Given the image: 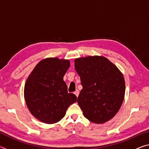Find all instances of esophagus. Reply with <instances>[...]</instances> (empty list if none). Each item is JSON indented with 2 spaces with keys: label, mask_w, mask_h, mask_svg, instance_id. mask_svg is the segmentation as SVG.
I'll list each match as a JSON object with an SVG mask.
<instances>
[{
  "label": "esophagus",
  "mask_w": 149,
  "mask_h": 149,
  "mask_svg": "<svg viewBox=\"0 0 149 149\" xmlns=\"http://www.w3.org/2000/svg\"><path fill=\"white\" fill-rule=\"evenodd\" d=\"M74 94L76 95V97H78V95H79V91H78L77 89L74 92Z\"/></svg>",
  "instance_id": "1"
}]
</instances>
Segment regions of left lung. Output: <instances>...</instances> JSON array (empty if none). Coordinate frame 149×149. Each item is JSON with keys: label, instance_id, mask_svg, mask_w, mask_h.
<instances>
[{"label": "left lung", "instance_id": "left-lung-1", "mask_svg": "<svg viewBox=\"0 0 149 149\" xmlns=\"http://www.w3.org/2000/svg\"><path fill=\"white\" fill-rule=\"evenodd\" d=\"M74 62L83 86L77 103L84 116L95 123H103L112 119L124 99L123 74L104 56L79 58Z\"/></svg>", "mask_w": 149, "mask_h": 149}]
</instances>
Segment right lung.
Returning <instances> with one entry per match:
<instances>
[{
	"label": "right lung",
	"instance_id": "add662e5",
	"mask_svg": "<svg viewBox=\"0 0 149 149\" xmlns=\"http://www.w3.org/2000/svg\"><path fill=\"white\" fill-rule=\"evenodd\" d=\"M70 65L68 60L48 58L39 62L27 78L24 87L27 107L41 122H59L70 105L76 102V96L68 93L63 80Z\"/></svg>",
	"mask_w": 149,
	"mask_h": 149
}]
</instances>
